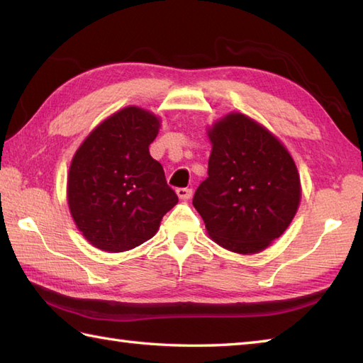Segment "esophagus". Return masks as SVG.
I'll return each instance as SVG.
<instances>
[{
    "instance_id": "1",
    "label": "esophagus",
    "mask_w": 363,
    "mask_h": 363,
    "mask_svg": "<svg viewBox=\"0 0 363 363\" xmlns=\"http://www.w3.org/2000/svg\"><path fill=\"white\" fill-rule=\"evenodd\" d=\"M191 194H194V191H191V189H187V187L176 190V195L179 196V199H182V201H186V199H190Z\"/></svg>"
}]
</instances>
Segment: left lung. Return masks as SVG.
<instances>
[{
	"mask_svg": "<svg viewBox=\"0 0 363 363\" xmlns=\"http://www.w3.org/2000/svg\"><path fill=\"white\" fill-rule=\"evenodd\" d=\"M212 152L194 206L223 248L256 254L289 228L301 184L285 146L257 121L233 112L207 130Z\"/></svg>",
	"mask_w": 363,
	"mask_h": 363,
	"instance_id": "left-lung-1",
	"label": "left lung"
}]
</instances>
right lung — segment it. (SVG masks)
Instances as JSON below:
<instances>
[{
    "mask_svg": "<svg viewBox=\"0 0 363 363\" xmlns=\"http://www.w3.org/2000/svg\"><path fill=\"white\" fill-rule=\"evenodd\" d=\"M159 118L129 106L91 130L76 151L67 182L72 217L98 250L123 252L157 233L176 206L164 168L150 154Z\"/></svg>",
    "mask_w": 363,
    "mask_h": 363,
    "instance_id": "right-lung-1",
    "label": "right lung"
}]
</instances>
